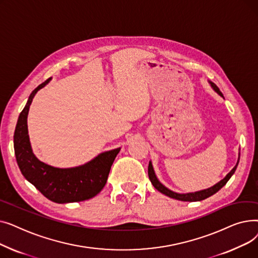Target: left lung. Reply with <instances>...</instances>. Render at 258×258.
Here are the masks:
<instances>
[{"label":"left lung","instance_id":"8db88e82","mask_svg":"<svg viewBox=\"0 0 258 258\" xmlns=\"http://www.w3.org/2000/svg\"><path fill=\"white\" fill-rule=\"evenodd\" d=\"M212 88L215 90V92H218L221 96H223L222 92L220 91V89L216 87L214 84H211ZM238 161H239V158H238ZM238 161L236 165L233 167V169L230 171L226 177L220 181L218 184H215L214 186L208 188V189H205V190H201V191H197V192H191V194H185V195H181V194H177V192H173L171 190H169L168 188H166L164 185H162L159 180L157 179L156 174H155V171H154V168H153V165L150 162V164H148V177H150V180L152 182V184L154 185V187L157 189V190H159L160 192H162L163 195L169 197V198H172V199H175V200H180V201H185V202H197V201H202V200H205L209 197H211L212 195L218 192L220 189L226 185V183L229 181V179L232 177V174L235 172L236 170V167L238 165Z\"/></svg>","mask_w":258,"mask_h":258}]
</instances>
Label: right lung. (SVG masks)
<instances>
[{
	"label": "right lung",
	"instance_id": "obj_1",
	"mask_svg": "<svg viewBox=\"0 0 258 258\" xmlns=\"http://www.w3.org/2000/svg\"><path fill=\"white\" fill-rule=\"evenodd\" d=\"M50 79L32 91L19 116L13 136L18 165L26 180L50 201L58 204L86 201L102 190L120 148L102 153L89 163L74 168H56L40 162L31 151L27 116L35 93L45 87Z\"/></svg>",
	"mask_w": 258,
	"mask_h": 258
}]
</instances>
